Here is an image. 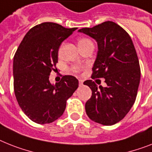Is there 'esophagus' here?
Here are the masks:
<instances>
[{
	"mask_svg": "<svg viewBox=\"0 0 152 152\" xmlns=\"http://www.w3.org/2000/svg\"><path fill=\"white\" fill-rule=\"evenodd\" d=\"M78 81H79V86H82V85H83V82H84L83 80H82V79H79Z\"/></svg>",
	"mask_w": 152,
	"mask_h": 152,
	"instance_id": "34e87169",
	"label": "esophagus"
}]
</instances>
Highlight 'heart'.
Segmentation results:
<instances>
[{"label": "heart", "instance_id": "heart-1", "mask_svg": "<svg viewBox=\"0 0 152 152\" xmlns=\"http://www.w3.org/2000/svg\"><path fill=\"white\" fill-rule=\"evenodd\" d=\"M91 41L88 39H86V38H82V39H80L78 40V46H84L85 45L88 44V43H91ZM84 68V67H81V66H75L72 68V71L75 72V73H78L80 71Z\"/></svg>", "mask_w": 152, "mask_h": 152}]
</instances>
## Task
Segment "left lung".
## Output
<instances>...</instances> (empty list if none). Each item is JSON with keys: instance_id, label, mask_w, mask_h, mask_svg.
I'll return each instance as SVG.
<instances>
[{"instance_id": "left-lung-1", "label": "left lung", "mask_w": 152, "mask_h": 152, "mask_svg": "<svg viewBox=\"0 0 152 152\" xmlns=\"http://www.w3.org/2000/svg\"><path fill=\"white\" fill-rule=\"evenodd\" d=\"M97 42L98 53L91 78L104 77L106 87L92 80L84 85L91 89L85 111L92 121L111 126L128 113L136 99L141 68L136 50L129 34L113 22L78 30Z\"/></svg>"}]
</instances>
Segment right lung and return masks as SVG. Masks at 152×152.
I'll return each instance as SVG.
<instances>
[{"mask_svg":"<svg viewBox=\"0 0 152 152\" xmlns=\"http://www.w3.org/2000/svg\"><path fill=\"white\" fill-rule=\"evenodd\" d=\"M76 29L53 22L37 25L26 33L14 56L16 99L24 113L36 124H50L60 118L67 100L78 87V80L71 75L63 76L55 85L49 80L58 61L61 42Z\"/></svg>","mask_w":152,"mask_h":152,"instance_id":"right-lung-1","label":"right lung"}]
</instances>
